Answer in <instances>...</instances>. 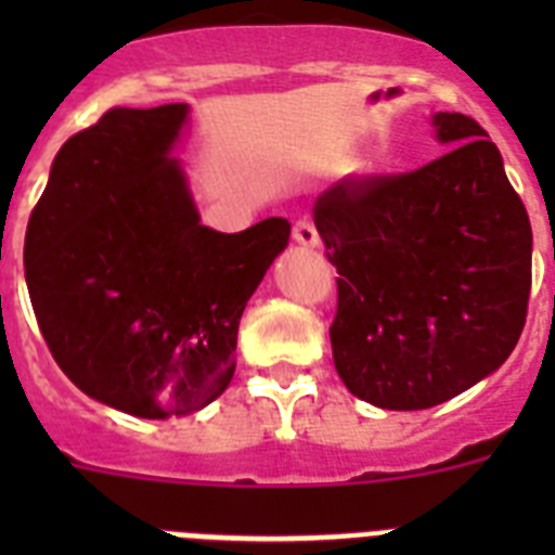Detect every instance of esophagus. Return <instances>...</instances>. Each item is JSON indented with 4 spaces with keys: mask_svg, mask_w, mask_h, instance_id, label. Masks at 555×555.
I'll return each instance as SVG.
<instances>
[{
    "mask_svg": "<svg viewBox=\"0 0 555 555\" xmlns=\"http://www.w3.org/2000/svg\"><path fill=\"white\" fill-rule=\"evenodd\" d=\"M294 242L302 244V247H317L320 244V233H317V224L311 219H300V222H294Z\"/></svg>",
    "mask_w": 555,
    "mask_h": 555,
    "instance_id": "esophagus-1",
    "label": "esophagus"
}]
</instances>
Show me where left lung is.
I'll return each instance as SVG.
<instances>
[{
  "instance_id": "1",
  "label": "left lung",
  "mask_w": 555,
  "mask_h": 555,
  "mask_svg": "<svg viewBox=\"0 0 555 555\" xmlns=\"http://www.w3.org/2000/svg\"><path fill=\"white\" fill-rule=\"evenodd\" d=\"M442 158L350 175L317 197L336 267L333 364L389 411L439 405L498 370L526 327L531 222L498 146L464 113H436Z\"/></svg>"
}]
</instances>
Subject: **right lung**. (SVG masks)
Segmentation results:
<instances>
[{
    "instance_id": "add662e5",
    "label": "right lung",
    "mask_w": 555,
    "mask_h": 555,
    "mask_svg": "<svg viewBox=\"0 0 555 555\" xmlns=\"http://www.w3.org/2000/svg\"><path fill=\"white\" fill-rule=\"evenodd\" d=\"M189 105L111 107L57 152L29 214L24 274L49 352L88 397L144 420L191 414L235 372L244 306L292 224H199L171 141Z\"/></svg>"
}]
</instances>
